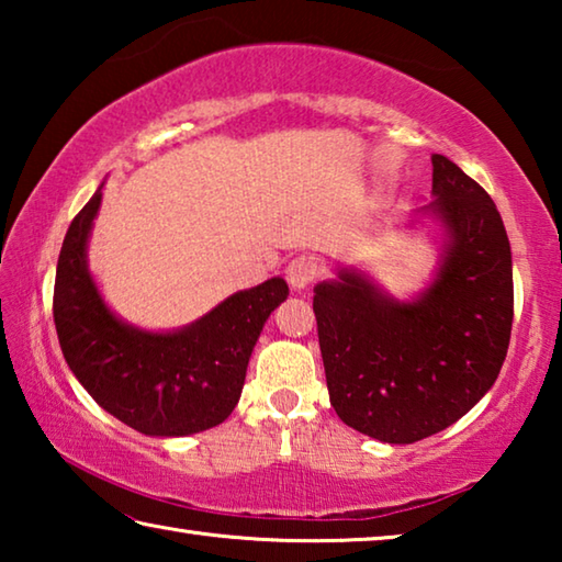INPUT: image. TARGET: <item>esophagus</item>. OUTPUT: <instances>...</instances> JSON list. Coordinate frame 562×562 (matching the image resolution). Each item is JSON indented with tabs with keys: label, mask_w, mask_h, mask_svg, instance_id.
<instances>
[{
	"label": "esophagus",
	"mask_w": 562,
	"mask_h": 562,
	"mask_svg": "<svg viewBox=\"0 0 562 562\" xmlns=\"http://www.w3.org/2000/svg\"><path fill=\"white\" fill-rule=\"evenodd\" d=\"M319 272H322V265L317 262V258H312V255H300V258L290 260L288 270H284L292 290L310 288V282H315Z\"/></svg>",
	"instance_id": "34e87169"
}]
</instances>
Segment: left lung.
Here are the masks:
<instances>
[{
  "label": "left lung",
  "instance_id": "left-lung-1",
  "mask_svg": "<svg viewBox=\"0 0 562 562\" xmlns=\"http://www.w3.org/2000/svg\"><path fill=\"white\" fill-rule=\"evenodd\" d=\"M434 201L416 211L441 227V260L414 300L361 270L315 288L329 402L359 434L414 443L449 429L486 396L513 325L510 243L496 203L434 154Z\"/></svg>",
  "mask_w": 562,
  "mask_h": 562
}]
</instances>
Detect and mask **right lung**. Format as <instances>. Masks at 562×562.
Wrapping results in <instances>:
<instances>
[{
    "label": "right lung",
    "mask_w": 562,
    "mask_h": 562,
    "mask_svg": "<svg viewBox=\"0 0 562 562\" xmlns=\"http://www.w3.org/2000/svg\"><path fill=\"white\" fill-rule=\"evenodd\" d=\"M101 188L66 231L54 282V325L64 359L101 408L146 436H190L223 424L240 398L265 322L288 300L272 278L240 290L201 319L148 331L111 312L89 270V235Z\"/></svg>",
    "instance_id": "1"
}]
</instances>
